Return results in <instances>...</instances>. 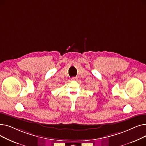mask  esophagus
<instances>
[{
    "instance_id": "34e87169",
    "label": "esophagus",
    "mask_w": 146,
    "mask_h": 146,
    "mask_svg": "<svg viewBox=\"0 0 146 146\" xmlns=\"http://www.w3.org/2000/svg\"><path fill=\"white\" fill-rule=\"evenodd\" d=\"M77 80V78L73 77V78H72V80H73V81H75V80Z\"/></svg>"
}]
</instances>
